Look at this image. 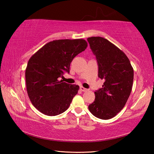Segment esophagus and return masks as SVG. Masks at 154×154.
I'll use <instances>...</instances> for the list:
<instances>
[{"label":"esophagus","mask_w":154,"mask_h":154,"mask_svg":"<svg viewBox=\"0 0 154 154\" xmlns=\"http://www.w3.org/2000/svg\"><path fill=\"white\" fill-rule=\"evenodd\" d=\"M79 89H80L81 91H82V92H86V91H88V89H86V88H83L82 86H81Z\"/></svg>","instance_id":"obj_1"}]
</instances>
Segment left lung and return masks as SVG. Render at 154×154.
I'll return each mask as SVG.
<instances>
[{
    "label": "left lung",
    "mask_w": 154,
    "mask_h": 154,
    "mask_svg": "<svg viewBox=\"0 0 154 154\" xmlns=\"http://www.w3.org/2000/svg\"><path fill=\"white\" fill-rule=\"evenodd\" d=\"M98 66L103 88L94 92L95 100L88 106L93 116L102 119L113 118L126 105L131 92L133 68L126 54L100 36L87 38Z\"/></svg>",
    "instance_id": "1"
}]
</instances>
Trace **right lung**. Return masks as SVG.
<instances>
[{
	"mask_svg": "<svg viewBox=\"0 0 154 154\" xmlns=\"http://www.w3.org/2000/svg\"><path fill=\"white\" fill-rule=\"evenodd\" d=\"M83 39H60L45 44L28 60L25 77L28 97L41 113L58 116L69 107L79 87L60 81L69 73L75 56L86 49Z\"/></svg>",
	"mask_w": 154,
	"mask_h": 154,
	"instance_id": "right-lung-1",
	"label": "right lung"
}]
</instances>
